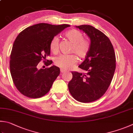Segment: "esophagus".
Masks as SVG:
<instances>
[{
	"label": "esophagus",
	"mask_w": 133,
	"mask_h": 133,
	"mask_svg": "<svg viewBox=\"0 0 133 133\" xmlns=\"http://www.w3.org/2000/svg\"><path fill=\"white\" fill-rule=\"evenodd\" d=\"M60 71H61V73H64V72H66V71L65 70H64L63 69H60Z\"/></svg>",
	"instance_id": "34e87169"
}]
</instances>
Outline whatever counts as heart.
Returning <instances> with one entry per match:
<instances>
[{
    "label": "heart",
    "mask_w": 133,
    "mask_h": 133,
    "mask_svg": "<svg viewBox=\"0 0 133 133\" xmlns=\"http://www.w3.org/2000/svg\"><path fill=\"white\" fill-rule=\"evenodd\" d=\"M65 37L74 44L71 51L75 52L81 58L88 55L91 49V43L89 39L83 38V35L76 29H72L65 34ZM50 49L53 54L59 51V39L54 37L50 43ZM55 64L61 69L67 70L73 68L77 62V58L74 55H61L55 59Z\"/></svg>",
    "instance_id": "heart-1"
}]
</instances>
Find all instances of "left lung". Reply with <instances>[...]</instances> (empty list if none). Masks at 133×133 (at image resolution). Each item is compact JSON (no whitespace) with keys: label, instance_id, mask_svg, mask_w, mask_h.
I'll use <instances>...</instances> for the list:
<instances>
[{"label":"left lung","instance_id":"8db88e82","mask_svg":"<svg viewBox=\"0 0 133 133\" xmlns=\"http://www.w3.org/2000/svg\"><path fill=\"white\" fill-rule=\"evenodd\" d=\"M76 28L89 37L91 49L79 67L86 74L72 72L68 83L70 93L81 102H91L101 98L108 89L116 68L114 47L105 35L89 25Z\"/></svg>","mask_w":133,"mask_h":133}]
</instances>
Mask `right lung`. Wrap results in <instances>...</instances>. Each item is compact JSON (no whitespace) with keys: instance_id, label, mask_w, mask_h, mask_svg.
I'll return each instance as SVG.
<instances>
[{"instance_id":"add662e5","label":"right lung","mask_w":133,"mask_h":133,"mask_svg":"<svg viewBox=\"0 0 133 133\" xmlns=\"http://www.w3.org/2000/svg\"><path fill=\"white\" fill-rule=\"evenodd\" d=\"M69 26L40 23L26 28L17 36L10 54V69L14 84L22 94L37 98L50 90L59 68L52 65L39 69L37 65L50 54L51 40ZM43 62L47 66L52 64L48 59Z\"/></svg>"}]
</instances>
